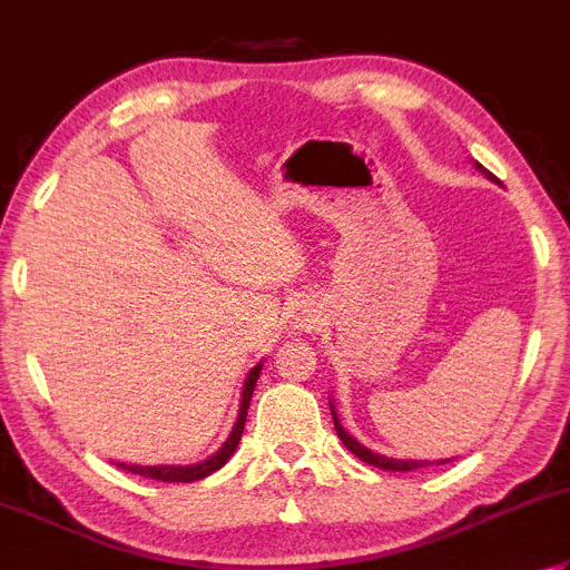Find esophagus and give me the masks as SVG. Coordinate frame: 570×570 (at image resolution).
Returning <instances> with one entry per match:
<instances>
[{
  "instance_id": "esophagus-1",
  "label": "esophagus",
  "mask_w": 570,
  "mask_h": 570,
  "mask_svg": "<svg viewBox=\"0 0 570 570\" xmlns=\"http://www.w3.org/2000/svg\"><path fill=\"white\" fill-rule=\"evenodd\" d=\"M316 308H311V306H301L298 308V316H296V326L298 328H311L316 323Z\"/></svg>"
}]
</instances>
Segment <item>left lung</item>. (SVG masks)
<instances>
[{
	"instance_id": "obj_1",
	"label": "left lung",
	"mask_w": 570,
	"mask_h": 570,
	"mask_svg": "<svg viewBox=\"0 0 570 570\" xmlns=\"http://www.w3.org/2000/svg\"><path fill=\"white\" fill-rule=\"evenodd\" d=\"M474 167L487 177V180H492V183L501 185V183L497 180V175L489 173L484 165H479V163L474 160ZM328 405H331L333 425H336V432H338L341 442H343L345 448H348L355 456H358V460H363L365 464L381 466V470H387V472H412V470H420V466H428V464H448V462H450V460H438V462H428V460H393V456H385V454H377V452H373V450H367L365 444H361L358 440L353 438V434H351L348 430H345V428L341 425L338 412H336V405H333V400H328Z\"/></svg>"
}]
</instances>
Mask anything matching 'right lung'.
Listing matches in <instances>:
<instances>
[{
    "label": "right lung",
    "mask_w": 570,
    "mask_h": 570,
    "mask_svg": "<svg viewBox=\"0 0 570 570\" xmlns=\"http://www.w3.org/2000/svg\"><path fill=\"white\" fill-rule=\"evenodd\" d=\"M264 367V361L256 363L252 371L244 377V385H242V397H239V410H237V420H234L232 432L227 434V440L222 442V448L217 452H212L207 460H199L195 464H122L118 462V466L122 470H128L132 474H140V476H150V479H158V482H197V479H205L212 472H217L219 466H225L229 456L237 450V444L242 440V432H244V422H247V410L252 403V393L256 387V377H259Z\"/></svg>",
    "instance_id": "right-lung-1"
}]
</instances>
